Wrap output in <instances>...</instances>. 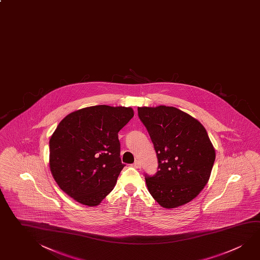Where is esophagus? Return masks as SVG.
Segmentation results:
<instances>
[{
  "label": "esophagus",
  "instance_id": "esophagus-1",
  "mask_svg": "<svg viewBox=\"0 0 260 260\" xmlns=\"http://www.w3.org/2000/svg\"><path fill=\"white\" fill-rule=\"evenodd\" d=\"M133 166H134L135 168H141V162H140V160L137 159L136 161L133 164Z\"/></svg>",
  "mask_w": 260,
  "mask_h": 260
}]
</instances>
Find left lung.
Segmentation results:
<instances>
[{
  "label": "left lung",
  "instance_id": "8db88e82",
  "mask_svg": "<svg viewBox=\"0 0 260 260\" xmlns=\"http://www.w3.org/2000/svg\"><path fill=\"white\" fill-rule=\"evenodd\" d=\"M138 113L150 134L159 171L146 184L161 207L176 208L194 199L209 181L215 150L199 120L174 107H141Z\"/></svg>",
  "mask_w": 260,
  "mask_h": 260
}]
</instances>
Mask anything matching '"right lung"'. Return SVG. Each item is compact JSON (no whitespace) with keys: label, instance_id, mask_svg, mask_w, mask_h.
Segmentation results:
<instances>
[{"label":"right lung","instance_id":"right-lung-1","mask_svg":"<svg viewBox=\"0 0 260 260\" xmlns=\"http://www.w3.org/2000/svg\"><path fill=\"white\" fill-rule=\"evenodd\" d=\"M133 116L131 107L99 105L60 121L49 141V167L62 191L81 205L101 204L125 166L118 133Z\"/></svg>","mask_w":260,"mask_h":260}]
</instances>
